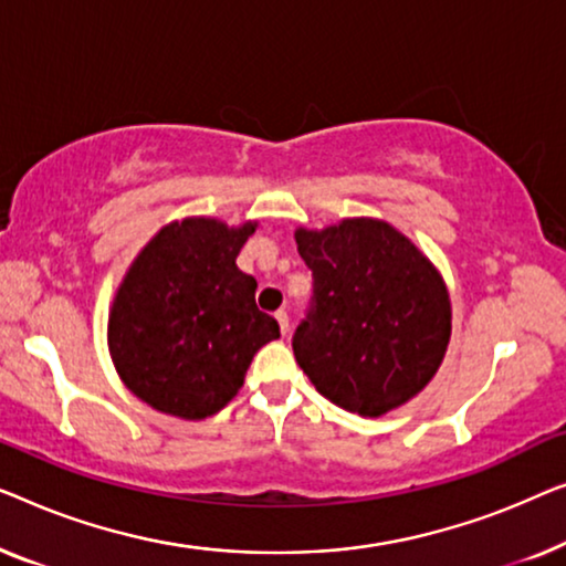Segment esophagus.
I'll use <instances>...</instances> for the list:
<instances>
[{
  "mask_svg": "<svg viewBox=\"0 0 566 566\" xmlns=\"http://www.w3.org/2000/svg\"><path fill=\"white\" fill-rule=\"evenodd\" d=\"M274 317H276V323H280V331H282V336H286V333H290V315H286L284 310H276Z\"/></svg>",
  "mask_w": 566,
  "mask_h": 566,
  "instance_id": "1",
  "label": "esophagus"
}]
</instances>
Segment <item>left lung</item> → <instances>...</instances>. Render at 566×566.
Here are the masks:
<instances>
[{
    "instance_id": "left-lung-1",
    "label": "left lung",
    "mask_w": 566,
    "mask_h": 566,
    "mask_svg": "<svg viewBox=\"0 0 566 566\" xmlns=\"http://www.w3.org/2000/svg\"><path fill=\"white\" fill-rule=\"evenodd\" d=\"M294 241L315 297L292 348L317 392L364 418L423 392L451 338V297L433 261L377 218L297 228Z\"/></svg>"
}]
</instances>
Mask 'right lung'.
<instances>
[{"mask_svg":"<svg viewBox=\"0 0 566 566\" xmlns=\"http://www.w3.org/2000/svg\"><path fill=\"white\" fill-rule=\"evenodd\" d=\"M256 228L205 214L174 220L127 266L107 346L123 385L154 410L214 416L243 387L253 354L280 338V323L256 307V280L235 264Z\"/></svg>","mask_w":566,"mask_h":566,"instance_id":"1","label":"right lung"}]
</instances>
